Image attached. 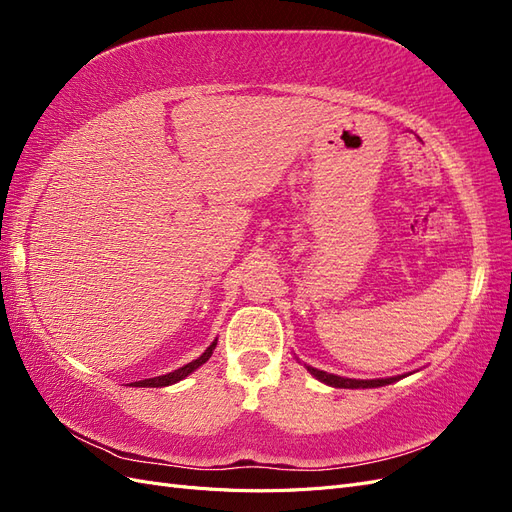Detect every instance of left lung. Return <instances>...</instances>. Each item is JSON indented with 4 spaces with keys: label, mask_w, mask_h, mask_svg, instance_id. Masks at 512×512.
Masks as SVG:
<instances>
[{
    "label": "left lung",
    "mask_w": 512,
    "mask_h": 512,
    "mask_svg": "<svg viewBox=\"0 0 512 512\" xmlns=\"http://www.w3.org/2000/svg\"><path fill=\"white\" fill-rule=\"evenodd\" d=\"M307 371L312 374L316 380L335 386V389H378V386H386V384H393L397 380H401L404 376H395V378H376V380H354V378H344V376H335V374H327V371L316 369V367H309Z\"/></svg>",
    "instance_id": "left-lung-1"
}]
</instances>
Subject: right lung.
<instances>
[{
    "label": "right lung",
    "instance_id": "1",
    "mask_svg": "<svg viewBox=\"0 0 512 512\" xmlns=\"http://www.w3.org/2000/svg\"><path fill=\"white\" fill-rule=\"evenodd\" d=\"M215 346H218V339H213V344H211L203 354H200L196 361H192V363H188V365H183V367H179V369H175V371H170V374H164V376L147 378V380H138V382H134L132 386H153V389H162V386L175 384V382L183 380L185 376H190L192 371H196V369H198L200 365H203V363H207V361L211 359V354H213Z\"/></svg>",
    "mask_w": 512,
    "mask_h": 512
}]
</instances>
